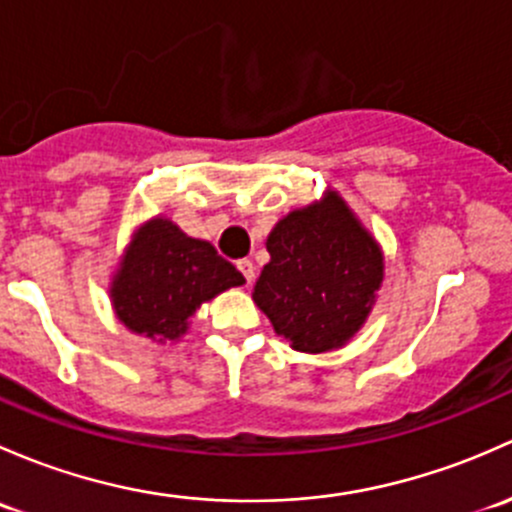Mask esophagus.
<instances>
[{
  "mask_svg": "<svg viewBox=\"0 0 512 512\" xmlns=\"http://www.w3.org/2000/svg\"><path fill=\"white\" fill-rule=\"evenodd\" d=\"M236 268H239L241 276L246 278V283H254V278H256V266H254V261H249V258H241V261L236 263Z\"/></svg>",
  "mask_w": 512,
  "mask_h": 512,
  "instance_id": "34e87169",
  "label": "esophagus"
}]
</instances>
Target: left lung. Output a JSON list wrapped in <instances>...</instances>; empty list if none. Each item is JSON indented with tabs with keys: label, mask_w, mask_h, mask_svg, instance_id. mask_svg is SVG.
Wrapping results in <instances>:
<instances>
[{
	"label": "left lung",
	"mask_w": 512,
	"mask_h": 512,
	"mask_svg": "<svg viewBox=\"0 0 512 512\" xmlns=\"http://www.w3.org/2000/svg\"><path fill=\"white\" fill-rule=\"evenodd\" d=\"M271 261L254 303L293 350L345 347L367 323L384 281V251L340 192L293 209L266 239Z\"/></svg>",
	"instance_id": "8db88e82"
}]
</instances>
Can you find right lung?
<instances>
[{
	"label": "right lung",
	"instance_id": "1",
	"mask_svg": "<svg viewBox=\"0 0 512 512\" xmlns=\"http://www.w3.org/2000/svg\"><path fill=\"white\" fill-rule=\"evenodd\" d=\"M246 278L209 241L192 239L172 219L142 221L110 278V305L130 333L165 345L187 335L189 320Z\"/></svg>",
	"mask_w": 512,
	"mask_h": 512
}]
</instances>
